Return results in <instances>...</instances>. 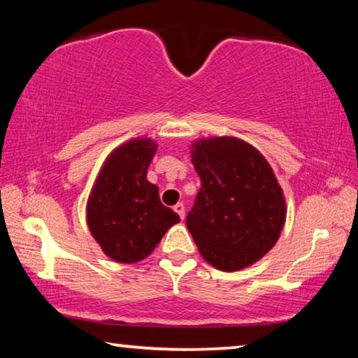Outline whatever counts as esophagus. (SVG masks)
I'll return each mask as SVG.
<instances>
[{
  "mask_svg": "<svg viewBox=\"0 0 358 358\" xmlns=\"http://www.w3.org/2000/svg\"><path fill=\"white\" fill-rule=\"evenodd\" d=\"M173 210L177 211V213H178V216L181 217V220H185V205H183V203L178 202V203L175 205V207H173Z\"/></svg>",
  "mask_w": 358,
  "mask_h": 358,
  "instance_id": "34e87169",
  "label": "esophagus"
}]
</instances>
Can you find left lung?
Returning a JSON list of instances; mask_svg holds the SVG:
<instances>
[{"label":"left lung","mask_w":358,"mask_h":358,"mask_svg":"<svg viewBox=\"0 0 358 358\" xmlns=\"http://www.w3.org/2000/svg\"><path fill=\"white\" fill-rule=\"evenodd\" d=\"M191 162L201 177L186 226L210 265L238 271L276 245L286 197L273 169L251 143L232 136L196 138Z\"/></svg>","instance_id":"8db88e82"}]
</instances>
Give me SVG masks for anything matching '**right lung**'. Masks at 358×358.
Here are the masks:
<instances>
[{"mask_svg":"<svg viewBox=\"0 0 358 358\" xmlns=\"http://www.w3.org/2000/svg\"><path fill=\"white\" fill-rule=\"evenodd\" d=\"M157 143L136 137L106 157L87 201V224L102 252L120 264L148 257L180 216L147 180Z\"/></svg>","mask_w":358,"mask_h":358,"instance_id":"add662e5","label":"right lung"}]
</instances>
